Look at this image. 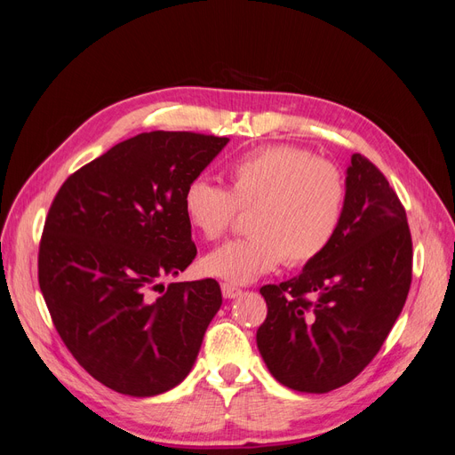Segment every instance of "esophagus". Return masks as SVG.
Returning <instances> with one entry per match:
<instances>
[{
    "label": "esophagus",
    "mask_w": 455,
    "mask_h": 455,
    "mask_svg": "<svg viewBox=\"0 0 455 455\" xmlns=\"http://www.w3.org/2000/svg\"><path fill=\"white\" fill-rule=\"evenodd\" d=\"M222 294H224V298H228V299H233V298L241 296V294H243V291H241L239 286H235V284L222 283Z\"/></svg>",
    "instance_id": "esophagus-1"
}]
</instances>
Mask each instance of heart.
I'll return each mask as SVG.
<instances>
[{
    "label": "heart",
    "instance_id": "1",
    "mask_svg": "<svg viewBox=\"0 0 455 455\" xmlns=\"http://www.w3.org/2000/svg\"><path fill=\"white\" fill-rule=\"evenodd\" d=\"M347 206V182L332 161L296 146H269L229 164V189L206 178L184 191V214L204 239H218L249 212L251 237L220 244L201 261L206 277L252 283L277 267L306 266L334 243Z\"/></svg>",
    "mask_w": 455,
    "mask_h": 455
}]
</instances>
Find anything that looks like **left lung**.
I'll use <instances>...</instances> for the list:
<instances>
[{
	"mask_svg": "<svg viewBox=\"0 0 455 455\" xmlns=\"http://www.w3.org/2000/svg\"><path fill=\"white\" fill-rule=\"evenodd\" d=\"M347 206L328 251L281 284L259 288L267 316L256 332L279 383L328 393L371 363L411 283L406 211L387 178L361 154L347 167Z\"/></svg>",
	"mask_w": 455,
	"mask_h": 455,
	"instance_id": "1",
	"label": "left lung"
}]
</instances>
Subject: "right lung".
Segmentation results:
<instances>
[{
	"label": "right lung",
	"instance_id": "right-lung-1",
	"mask_svg": "<svg viewBox=\"0 0 455 455\" xmlns=\"http://www.w3.org/2000/svg\"><path fill=\"white\" fill-rule=\"evenodd\" d=\"M228 142L142 132L68 176L52 199L37 256L41 294L74 359L121 395L176 387L222 306L214 279L161 281L197 254L184 191Z\"/></svg>",
	"mask_w": 455,
	"mask_h": 455
}]
</instances>
